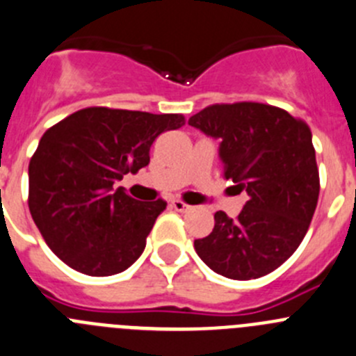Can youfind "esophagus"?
Returning <instances> with one entry per match:
<instances>
[{"mask_svg":"<svg viewBox=\"0 0 356 356\" xmlns=\"http://www.w3.org/2000/svg\"><path fill=\"white\" fill-rule=\"evenodd\" d=\"M170 205H172V209H175L177 212H188L189 209H191L188 204H184V202H181V200H174Z\"/></svg>","mask_w":356,"mask_h":356,"instance_id":"34e87169","label":"esophagus"}]
</instances>
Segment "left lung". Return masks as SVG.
<instances>
[{
    "mask_svg": "<svg viewBox=\"0 0 356 356\" xmlns=\"http://www.w3.org/2000/svg\"><path fill=\"white\" fill-rule=\"evenodd\" d=\"M219 140L225 177L249 200L235 219L214 214L195 251L219 275L248 281L283 265L307 234L320 195L311 129L265 103L212 105L188 121Z\"/></svg>",
    "mask_w": 356,
    "mask_h": 356,
    "instance_id": "1",
    "label": "left lung"
}]
</instances>
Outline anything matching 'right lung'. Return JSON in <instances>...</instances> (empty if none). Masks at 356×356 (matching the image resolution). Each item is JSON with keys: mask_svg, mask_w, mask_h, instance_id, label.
Instances as JSON below:
<instances>
[{"mask_svg": "<svg viewBox=\"0 0 356 356\" xmlns=\"http://www.w3.org/2000/svg\"><path fill=\"white\" fill-rule=\"evenodd\" d=\"M182 124L181 114L89 107L43 133L29 161L28 204L56 257L95 277L138 260L167 202H138L114 184L147 167L156 137Z\"/></svg>", "mask_w": 356, "mask_h": 356, "instance_id": "right-lung-1", "label": "right lung"}]
</instances>
